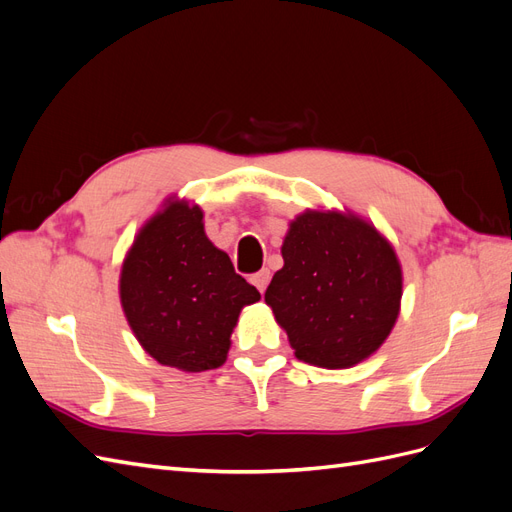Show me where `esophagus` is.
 Returning a JSON list of instances; mask_svg holds the SVG:
<instances>
[{"mask_svg":"<svg viewBox=\"0 0 512 512\" xmlns=\"http://www.w3.org/2000/svg\"><path fill=\"white\" fill-rule=\"evenodd\" d=\"M269 280H271V273H269V269H262V271H258V273H254V275H252V284H254L260 292H265V290H267Z\"/></svg>","mask_w":512,"mask_h":512,"instance_id":"1","label":"esophagus"}]
</instances>
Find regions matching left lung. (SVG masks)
<instances>
[{
  "label": "left lung",
  "mask_w": 512,
  "mask_h": 512,
  "mask_svg": "<svg viewBox=\"0 0 512 512\" xmlns=\"http://www.w3.org/2000/svg\"><path fill=\"white\" fill-rule=\"evenodd\" d=\"M282 256L265 301L297 359L342 369L382 346L399 314L401 267L374 226L307 211L290 224Z\"/></svg>",
  "instance_id": "obj_1"
}]
</instances>
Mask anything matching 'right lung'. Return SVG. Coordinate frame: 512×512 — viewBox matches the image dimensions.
<instances>
[{"label":"right lung","instance_id":"obj_1","mask_svg":"<svg viewBox=\"0 0 512 512\" xmlns=\"http://www.w3.org/2000/svg\"><path fill=\"white\" fill-rule=\"evenodd\" d=\"M121 305L141 346L162 365L215 369L226 361L247 284L203 228V211L173 203L138 232L123 262Z\"/></svg>","mask_w":512,"mask_h":512}]
</instances>
